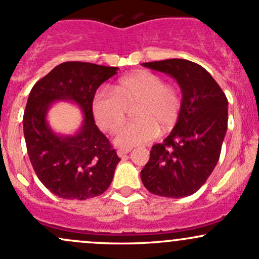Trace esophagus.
Returning <instances> with one entry per match:
<instances>
[{
	"label": "esophagus",
	"mask_w": 259,
	"mask_h": 259,
	"mask_svg": "<svg viewBox=\"0 0 259 259\" xmlns=\"http://www.w3.org/2000/svg\"><path fill=\"white\" fill-rule=\"evenodd\" d=\"M130 151H132V149H119L118 155L121 157V156H124L125 154H127V152H130Z\"/></svg>",
	"instance_id": "esophagus-1"
}]
</instances>
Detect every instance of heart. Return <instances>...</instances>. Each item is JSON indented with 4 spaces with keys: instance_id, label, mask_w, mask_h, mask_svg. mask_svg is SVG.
I'll use <instances>...</instances> for the list:
<instances>
[{
    "instance_id": "1",
    "label": "heart",
    "mask_w": 259,
    "mask_h": 259,
    "mask_svg": "<svg viewBox=\"0 0 259 259\" xmlns=\"http://www.w3.org/2000/svg\"><path fill=\"white\" fill-rule=\"evenodd\" d=\"M137 105L132 124L125 125L115 137V144L132 148L151 141L156 135L170 132L178 122L182 108L179 89L164 84L160 75L137 70L121 78L110 89L102 88L92 102L98 125L108 133L118 132L126 119L127 108Z\"/></svg>"
}]
</instances>
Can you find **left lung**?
Returning <instances> with one entry per match:
<instances>
[{
  "label": "left lung",
  "mask_w": 259,
  "mask_h": 259,
  "mask_svg": "<svg viewBox=\"0 0 259 259\" xmlns=\"http://www.w3.org/2000/svg\"><path fill=\"white\" fill-rule=\"evenodd\" d=\"M143 65L175 78L182 108L170 135L151 148L141 181L154 195L186 197L205 184L219 162L227 132V98L207 70L194 62L174 58Z\"/></svg>",
  "instance_id": "obj_1"
}]
</instances>
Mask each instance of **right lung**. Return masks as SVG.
<instances>
[{"instance_id":"add662e5","label":"right lung","mask_w":259,"mask_h":259,"mask_svg":"<svg viewBox=\"0 0 259 259\" xmlns=\"http://www.w3.org/2000/svg\"><path fill=\"white\" fill-rule=\"evenodd\" d=\"M116 69L64 62L38 80L29 93L23 114L27 152L39 181L58 197L87 200L110 186L120 159L95 125L92 102L97 89ZM57 100L77 102L83 111L82 127L72 137L57 136L48 125V109Z\"/></svg>"}]
</instances>
